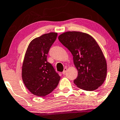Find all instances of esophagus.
Masks as SVG:
<instances>
[{"label":"esophagus","instance_id":"1","mask_svg":"<svg viewBox=\"0 0 120 120\" xmlns=\"http://www.w3.org/2000/svg\"><path fill=\"white\" fill-rule=\"evenodd\" d=\"M66 71H67V68H64V71H63V72H62L63 75H65L66 73Z\"/></svg>","mask_w":120,"mask_h":120}]
</instances>
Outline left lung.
<instances>
[{
  "label": "left lung",
  "instance_id": "left-lung-1",
  "mask_svg": "<svg viewBox=\"0 0 120 120\" xmlns=\"http://www.w3.org/2000/svg\"><path fill=\"white\" fill-rule=\"evenodd\" d=\"M60 43L71 52L78 70L74 83L79 88L94 91L102 85L107 75V64L97 41L90 34L67 32L59 36Z\"/></svg>",
  "mask_w": 120,
  "mask_h": 120
}]
</instances>
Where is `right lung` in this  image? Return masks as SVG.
I'll return each instance as SVG.
<instances>
[{"label":"right lung","mask_w":120,"mask_h":120,"mask_svg":"<svg viewBox=\"0 0 120 120\" xmlns=\"http://www.w3.org/2000/svg\"><path fill=\"white\" fill-rule=\"evenodd\" d=\"M57 33L41 35L30 43L26 51L22 68V78L25 86L33 95L45 97L57 87L60 77L47 60Z\"/></svg>","instance_id":"right-lung-1"}]
</instances>
